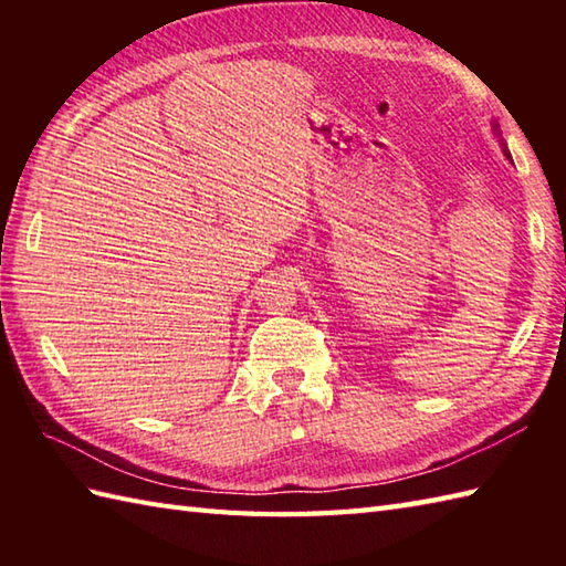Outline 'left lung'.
<instances>
[{
	"instance_id": "obj_1",
	"label": "left lung",
	"mask_w": 566,
	"mask_h": 566,
	"mask_svg": "<svg viewBox=\"0 0 566 566\" xmlns=\"http://www.w3.org/2000/svg\"><path fill=\"white\" fill-rule=\"evenodd\" d=\"M503 153H506V155H509V158H511V153H509V148H506V146H503Z\"/></svg>"
}]
</instances>
